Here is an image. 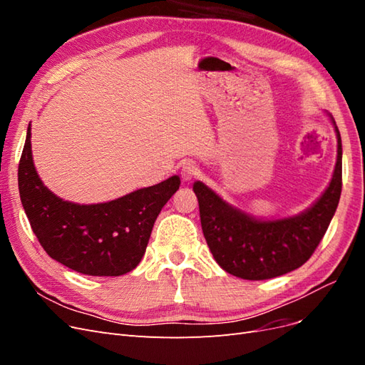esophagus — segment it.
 <instances>
[{
  "mask_svg": "<svg viewBox=\"0 0 365 365\" xmlns=\"http://www.w3.org/2000/svg\"><path fill=\"white\" fill-rule=\"evenodd\" d=\"M197 175V168L193 163H185L181 168V178L184 181H192Z\"/></svg>",
  "mask_w": 365,
  "mask_h": 365,
  "instance_id": "34e87169",
  "label": "esophagus"
}]
</instances>
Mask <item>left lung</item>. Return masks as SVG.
Returning a JSON list of instances; mask_svg holds the SVG:
<instances>
[{
    "label": "left lung",
    "instance_id": "left-lung-1",
    "mask_svg": "<svg viewBox=\"0 0 365 365\" xmlns=\"http://www.w3.org/2000/svg\"><path fill=\"white\" fill-rule=\"evenodd\" d=\"M338 155L324 193L303 213L283 219H257L230 205L204 182L193 192L207 245L215 260L228 274L245 280H267L300 268L326 235L341 196L342 148L334 117Z\"/></svg>",
    "mask_w": 365,
    "mask_h": 365
}]
</instances>
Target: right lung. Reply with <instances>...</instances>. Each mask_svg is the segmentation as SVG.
<instances>
[{
    "label": "right lung",
    "mask_w": 365,
    "mask_h": 365,
    "mask_svg": "<svg viewBox=\"0 0 365 365\" xmlns=\"http://www.w3.org/2000/svg\"><path fill=\"white\" fill-rule=\"evenodd\" d=\"M31 128L18 165L21 202L39 244L51 259L73 271L117 277L145 256L153 224L180 176L138 189L118 200L81 205L63 201L42 184L31 157Z\"/></svg>",
    "instance_id": "obj_1"
}]
</instances>
